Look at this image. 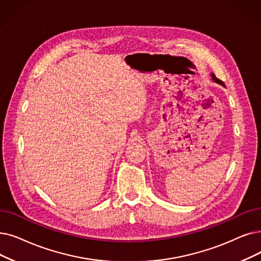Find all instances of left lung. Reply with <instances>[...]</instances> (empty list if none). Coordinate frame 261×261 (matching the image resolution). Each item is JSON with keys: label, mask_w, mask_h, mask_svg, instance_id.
<instances>
[{"label": "left lung", "mask_w": 261, "mask_h": 261, "mask_svg": "<svg viewBox=\"0 0 261 261\" xmlns=\"http://www.w3.org/2000/svg\"><path fill=\"white\" fill-rule=\"evenodd\" d=\"M212 79H213V81H215V82H217V83H219V84H222V85H224V86H225V84L223 83V81H221L220 79H218V77L215 76L214 74H212Z\"/></svg>", "instance_id": "8db88e82"}]
</instances>
